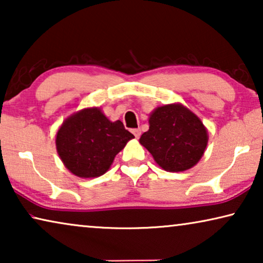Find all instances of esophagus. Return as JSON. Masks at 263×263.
Returning <instances> with one entry per match:
<instances>
[{
  "label": "esophagus",
  "instance_id": "34e87169",
  "mask_svg": "<svg viewBox=\"0 0 263 263\" xmlns=\"http://www.w3.org/2000/svg\"><path fill=\"white\" fill-rule=\"evenodd\" d=\"M133 134L135 135V138H139L140 134H141V130H140L139 128L138 129H133Z\"/></svg>",
  "mask_w": 263,
  "mask_h": 263
}]
</instances>
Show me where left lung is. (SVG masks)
I'll return each instance as SVG.
<instances>
[{
    "label": "left lung",
    "instance_id": "left-lung-1",
    "mask_svg": "<svg viewBox=\"0 0 263 263\" xmlns=\"http://www.w3.org/2000/svg\"><path fill=\"white\" fill-rule=\"evenodd\" d=\"M208 141L207 130L196 115L181 104L158 107L149 116V129L140 143L157 164L170 172L185 171L197 164Z\"/></svg>",
    "mask_w": 263,
    "mask_h": 263
}]
</instances>
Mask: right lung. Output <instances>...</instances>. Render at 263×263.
I'll return each instance as SVG.
<instances>
[{
	"mask_svg": "<svg viewBox=\"0 0 263 263\" xmlns=\"http://www.w3.org/2000/svg\"><path fill=\"white\" fill-rule=\"evenodd\" d=\"M134 138L121 121L111 122L97 107L84 109L63 122L56 147L63 164L82 178L105 174L116 154Z\"/></svg>",
	"mask_w": 263,
	"mask_h": 263,
	"instance_id": "add662e5",
	"label": "right lung"
}]
</instances>
